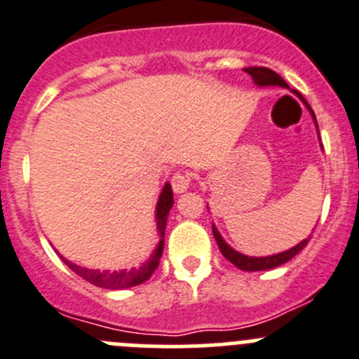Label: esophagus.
<instances>
[{
  "label": "esophagus",
  "mask_w": 359,
  "mask_h": 359,
  "mask_svg": "<svg viewBox=\"0 0 359 359\" xmlns=\"http://www.w3.org/2000/svg\"><path fill=\"white\" fill-rule=\"evenodd\" d=\"M191 186V173L187 172H177L172 177V187L175 193H184V191L189 189Z\"/></svg>",
  "instance_id": "esophagus-1"
}]
</instances>
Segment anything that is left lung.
<instances>
[{
  "label": "left lung",
  "instance_id": "obj_1",
  "mask_svg": "<svg viewBox=\"0 0 359 359\" xmlns=\"http://www.w3.org/2000/svg\"><path fill=\"white\" fill-rule=\"evenodd\" d=\"M245 72L252 76L254 83L259 87H266V86L287 87L286 80H284L279 73H276L273 69H270V68H264V66H250V68H245ZM293 93L302 100V102L305 103V107L309 109V112H311L312 117H314L316 126H318L314 110L309 107V103L305 102V98L300 95V93L294 91V89H293ZM212 233H214V238H215V242H217L219 250L222 252V256H224L228 261H231L236 268H240V270H245V272H259V270H270V268L280 266V264H284V263H287L290 259H293V257L297 256V254L300 252V250L309 243V238H305V240H302L298 245L291 247V249L284 250V252L273 254V256L254 257V256H245V254H240V252H236L235 249H231V247L224 242V238H222L221 233L217 231V228H215L214 224H212Z\"/></svg>",
  "mask_w": 359,
  "mask_h": 359
}]
</instances>
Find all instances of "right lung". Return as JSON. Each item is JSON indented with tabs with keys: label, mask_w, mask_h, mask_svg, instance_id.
Segmentation results:
<instances>
[{
	"label": "right lung",
	"mask_w": 359,
	"mask_h": 359,
	"mask_svg": "<svg viewBox=\"0 0 359 359\" xmlns=\"http://www.w3.org/2000/svg\"><path fill=\"white\" fill-rule=\"evenodd\" d=\"M173 205V191L170 184H165L161 194H159L158 205H156V224H158L159 231V243L156 247V250L152 252L151 259L145 261L140 268H131L130 272L128 270H121V272H109V270H89V268L79 266V264L72 263V261L65 259L61 256V259L65 261L66 266L69 270L76 273V276L82 277L87 283L95 284L98 287H105V290H124V287H133L138 284L145 283L149 277L152 276L156 268H158L159 259H161L163 247H165V228H166V219H168V212Z\"/></svg>",
	"instance_id": "1"
}]
</instances>
